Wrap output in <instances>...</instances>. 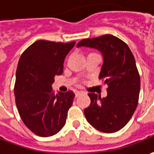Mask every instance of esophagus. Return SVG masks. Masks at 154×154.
Returning <instances> with one entry per match:
<instances>
[{"instance_id":"34e87169","label":"esophagus","mask_w":154,"mask_h":154,"mask_svg":"<svg viewBox=\"0 0 154 154\" xmlns=\"http://www.w3.org/2000/svg\"><path fill=\"white\" fill-rule=\"evenodd\" d=\"M82 93V91H80V90H77L76 91V93H75V94H76V97H77L79 94H81Z\"/></svg>"}]
</instances>
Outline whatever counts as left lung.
Segmentation results:
<instances>
[{"label": "left lung", "mask_w": 154, "mask_h": 154, "mask_svg": "<svg viewBox=\"0 0 154 154\" xmlns=\"http://www.w3.org/2000/svg\"><path fill=\"white\" fill-rule=\"evenodd\" d=\"M81 46L102 53L104 62L99 78L107 85L105 98L88 94L91 103L84 109L85 118L101 132H117L127 125L138 105L140 79L135 57L129 46L112 35L82 39L77 43Z\"/></svg>", "instance_id": "obj_1"}]
</instances>
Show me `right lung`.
I'll list each match as a JSON object with an SVG mask.
<instances>
[{"instance_id":"add662e5","label":"right lung","mask_w":154,"mask_h":154,"mask_svg":"<svg viewBox=\"0 0 154 154\" xmlns=\"http://www.w3.org/2000/svg\"><path fill=\"white\" fill-rule=\"evenodd\" d=\"M75 42L39 40L27 48L19 60L14 84L20 118L31 132L42 137L55 135L64 127L75 94H54L52 83L61 75L66 56Z\"/></svg>"}]
</instances>
